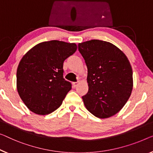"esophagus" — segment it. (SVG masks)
<instances>
[{"mask_svg": "<svg viewBox=\"0 0 153 153\" xmlns=\"http://www.w3.org/2000/svg\"><path fill=\"white\" fill-rule=\"evenodd\" d=\"M73 86L74 87H76V86L79 84V82H73Z\"/></svg>", "mask_w": 153, "mask_h": 153, "instance_id": "1", "label": "esophagus"}]
</instances>
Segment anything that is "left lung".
I'll list each match as a JSON object with an SVG mask.
<instances>
[{
    "label": "left lung",
    "instance_id": "8db88e82",
    "mask_svg": "<svg viewBox=\"0 0 153 153\" xmlns=\"http://www.w3.org/2000/svg\"><path fill=\"white\" fill-rule=\"evenodd\" d=\"M87 67L88 93L84 106L95 117L105 119L117 113L131 96L133 70L124 52L112 43L91 40L79 43Z\"/></svg>",
    "mask_w": 153,
    "mask_h": 153
}]
</instances>
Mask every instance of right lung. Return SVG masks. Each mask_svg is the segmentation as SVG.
I'll return each instance as SVG.
<instances>
[{
	"label": "right lung",
	"mask_w": 153,
	"mask_h": 153,
	"mask_svg": "<svg viewBox=\"0 0 153 153\" xmlns=\"http://www.w3.org/2000/svg\"><path fill=\"white\" fill-rule=\"evenodd\" d=\"M75 43L51 40L36 45L24 55L16 73L20 98L33 113L45 115L61 106L71 84L63 78V62L77 50Z\"/></svg>",
	"instance_id": "1"
}]
</instances>
